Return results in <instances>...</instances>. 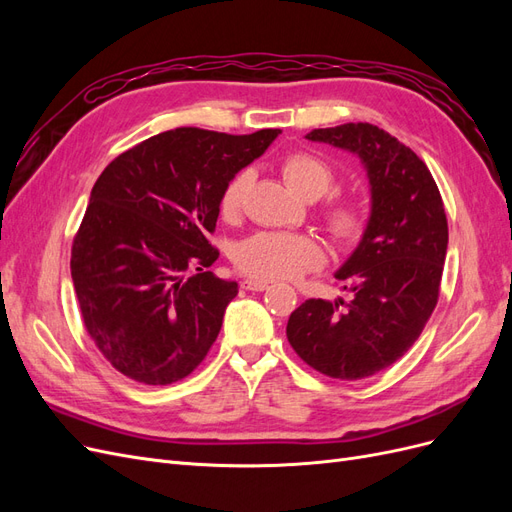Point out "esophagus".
<instances>
[{
  "mask_svg": "<svg viewBox=\"0 0 512 512\" xmlns=\"http://www.w3.org/2000/svg\"><path fill=\"white\" fill-rule=\"evenodd\" d=\"M241 286H243L245 290L262 292V290H267V288H269V282H262V280H243V282H241Z\"/></svg>",
  "mask_w": 512,
  "mask_h": 512,
  "instance_id": "1",
  "label": "esophagus"
}]
</instances>
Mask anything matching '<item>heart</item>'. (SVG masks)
Wrapping results in <instances>:
<instances>
[{
    "mask_svg": "<svg viewBox=\"0 0 512 512\" xmlns=\"http://www.w3.org/2000/svg\"><path fill=\"white\" fill-rule=\"evenodd\" d=\"M282 177L305 200H318L335 188V170L322 158L307 151H294L280 164ZM250 185V173L239 170L220 196V211L226 220L239 218L243 198ZM324 230L339 243L352 245L365 235L367 209L356 196L331 194L318 209ZM237 267L256 280H294L324 262V247L312 235L294 232H256L237 247Z\"/></svg>",
    "mask_w": 512,
    "mask_h": 512,
    "instance_id": "heart-1",
    "label": "heart"
}]
</instances>
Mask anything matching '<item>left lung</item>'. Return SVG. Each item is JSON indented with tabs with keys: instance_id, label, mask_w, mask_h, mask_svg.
<instances>
[{
	"instance_id": "8db88e82",
	"label": "left lung",
	"mask_w": 512,
	"mask_h": 512,
	"mask_svg": "<svg viewBox=\"0 0 512 512\" xmlns=\"http://www.w3.org/2000/svg\"><path fill=\"white\" fill-rule=\"evenodd\" d=\"M359 156L371 185L365 235L337 271L350 301L307 299L288 318V342L335 380H361L393 365L423 333L440 297L448 222L429 168L371 123L307 134Z\"/></svg>"
}]
</instances>
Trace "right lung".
I'll return each mask as SVG.
<instances>
[{
    "mask_svg": "<svg viewBox=\"0 0 512 512\" xmlns=\"http://www.w3.org/2000/svg\"><path fill=\"white\" fill-rule=\"evenodd\" d=\"M277 134L177 128L102 170L70 271L85 329L119 374L166 386L203 363L239 292L209 271L220 196Z\"/></svg>",
    "mask_w": 512,
    "mask_h": 512,
    "instance_id": "right-lung-1",
    "label": "right lung"
}]
</instances>
